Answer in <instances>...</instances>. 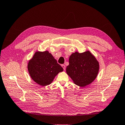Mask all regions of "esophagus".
Segmentation results:
<instances>
[{"mask_svg":"<svg viewBox=\"0 0 125 125\" xmlns=\"http://www.w3.org/2000/svg\"><path fill=\"white\" fill-rule=\"evenodd\" d=\"M62 67L63 68V70H65V69H66V66H65V65H62Z\"/></svg>","mask_w":125,"mask_h":125,"instance_id":"esophagus-1","label":"esophagus"}]
</instances>
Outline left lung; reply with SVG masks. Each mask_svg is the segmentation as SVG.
Segmentation results:
<instances>
[{
    "instance_id": "left-lung-1",
    "label": "left lung",
    "mask_w": 125,
    "mask_h": 125,
    "mask_svg": "<svg viewBox=\"0 0 125 125\" xmlns=\"http://www.w3.org/2000/svg\"><path fill=\"white\" fill-rule=\"evenodd\" d=\"M66 73L76 85L85 87L96 79L99 72V63L89 51L75 52L69 59Z\"/></svg>"
}]
</instances>
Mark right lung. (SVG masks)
I'll return each instance as SVG.
<instances>
[{"mask_svg": "<svg viewBox=\"0 0 125 125\" xmlns=\"http://www.w3.org/2000/svg\"><path fill=\"white\" fill-rule=\"evenodd\" d=\"M29 73L37 83L45 86L51 83L63 68L48 51L37 52L28 64Z\"/></svg>", "mask_w": 125, "mask_h": 125, "instance_id": "right-lung-1", "label": "right lung"}]
</instances>
